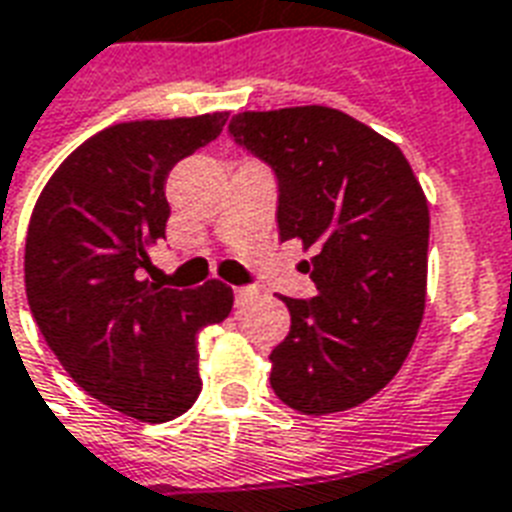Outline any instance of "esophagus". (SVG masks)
I'll use <instances>...</instances> for the list:
<instances>
[{
	"label": "esophagus",
	"instance_id": "34e87169",
	"mask_svg": "<svg viewBox=\"0 0 512 512\" xmlns=\"http://www.w3.org/2000/svg\"><path fill=\"white\" fill-rule=\"evenodd\" d=\"M253 296V288H235V301L237 304H245V301Z\"/></svg>",
	"mask_w": 512,
	"mask_h": 512
}]
</instances>
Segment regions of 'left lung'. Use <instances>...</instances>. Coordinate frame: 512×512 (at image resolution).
Segmentation results:
<instances>
[{
  "mask_svg": "<svg viewBox=\"0 0 512 512\" xmlns=\"http://www.w3.org/2000/svg\"><path fill=\"white\" fill-rule=\"evenodd\" d=\"M237 144L272 165L280 240H301L315 299H288L291 331L269 384L301 414L374 398L417 339L427 296L430 211L390 138L331 106L243 112Z\"/></svg>",
  "mask_w": 512,
  "mask_h": 512,
  "instance_id": "left-lung-1",
  "label": "left lung"
}]
</instances>
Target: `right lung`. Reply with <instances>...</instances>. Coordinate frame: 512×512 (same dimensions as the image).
<instances>
[{"label":"right lung","mask_w":512,"mask_h":512,"mask_svg":"<svg viewBox=\"0 0 512 512\" xmlns=\"http://www.w3.org/2000/svg\"><path fill=\"white\" fill-rule=\"evenodd\" d=\"M227 112L120 122L79 144L39 194L26 235V296L74 382L125 417L170 422L202 390L197 334L232 312V288L149 283L165 237V181L227 125Z\"/></svg>","instance_id":"1"}]
</instances>
